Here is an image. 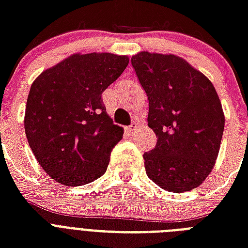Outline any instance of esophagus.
I'll return each instance as SVG.
<instances>
[{"instance_id":"esophagus-1","label":"esophagus","mask_w":248,"mask_h":248,"mask_svg":"<svg viewBox=\"0 0 248 248\" xmlns=\"http://www.w3.org/2000/svg\"><path fill=\"white\" fill-rule=\"evenodd\" d=\"M136 130V124H131L128 127L124 128V131L127 132V134H132V132H135Z\"/></svg>"}]
</instances>
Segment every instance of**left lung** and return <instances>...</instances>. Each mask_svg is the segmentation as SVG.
<instances>
[{
    "label": "left lung",
    "mask_w": 248,
    "mask_h": 248,
    "mask_svg": "<svg viewBox=\"0 0 248 248\" xmlns=\"http://www.w3.org/2000/svg\"><path fill=\"white\" fill-rule=\"evenodd\" d=\"M149 100L148 126L155 149L144 153L145 171L167 192L197 188L217 158L225 117L211 81L172 54L141 51L131 58Z\"/></svg>",
    "instance_id": "left-lung-1"
}]
</instances>
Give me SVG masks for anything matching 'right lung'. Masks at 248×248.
I'll use <instances>...</instances> for the list:
<instances>
[{"instance_id": "1", "label": "right lung", "mask_w": 248, "mask_h": 248, "mask_svg": "<svg viewBox=\"0 0 248 248\" xmlns=\"http://www.w3.org/2000/svg\"><path fill=\"white\" fill-rule=\"evenodd\" d=\"M127 65L126 55L73 54L31 86L25 135L41 167L60 184L85 185L107 171L124 128L113 124L101 93Z\"/></svg>"}]
</instances>
